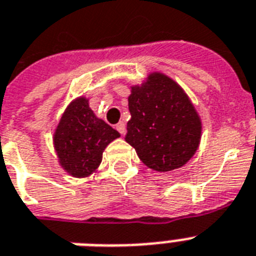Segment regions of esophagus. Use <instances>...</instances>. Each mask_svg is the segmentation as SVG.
Returning a JSON list of instances; mask_svg holds the SVG:
<instances>
[{
    "instance_id": "esophagus-1",
    "label": "esophagus",
    "mask_w": 256,
    "mask_h": 256,
    "mask_svg": "<svg viewBox=\"0 0 256 256\" xmlns=\"http://www.w3.org/2000/svg\"><path fill=\"white\" fill-rule=\"evenodd\" d=\"M116 128L118 130V132L121 135H124V132H126V124H124V122H118L117 124H116Z\"/></svg>"
}]
</instances>
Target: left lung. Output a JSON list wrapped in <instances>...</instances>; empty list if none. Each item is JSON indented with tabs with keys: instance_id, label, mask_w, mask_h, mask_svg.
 <instances>
[{
	"instance_id": "obj_1",
	"label": "left lung",
	"mask_w": 256,
	"mask_h": 256,
	"mask_svg": "<svg viewBox=\"0 0 256 256\" xmlns=\"http://www.w3.org/2000/svg\"><path fill=\"white\" fill-rule=\"evenodd\" d=\"M128 110L124 140L148 168L170 172L194 156L200 143V117L184 88L168 75L151 72L140 86H132Z\"/></svg>"
}]
</instances>
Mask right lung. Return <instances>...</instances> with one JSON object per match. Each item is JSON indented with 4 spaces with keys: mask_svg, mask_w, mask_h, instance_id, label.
<instances>
[{
    "mask_svg": "<svg viewBox=\"0 0 256 256\" xmlns=\"http://www.w3.org/2000/svg\"><path fill=\"white\" fill-rule=\"evenodd\" d=\"M121 135L96 117L84 96L68 105L53 135V144L64 170L75 178L91 176L102 160L106 146Z\"/></svg>",
    "mask_w": 256,
    "mask_h": 256,
    "instance_id": "obj_1",
    "label": "right lung"
}]
</instances>
